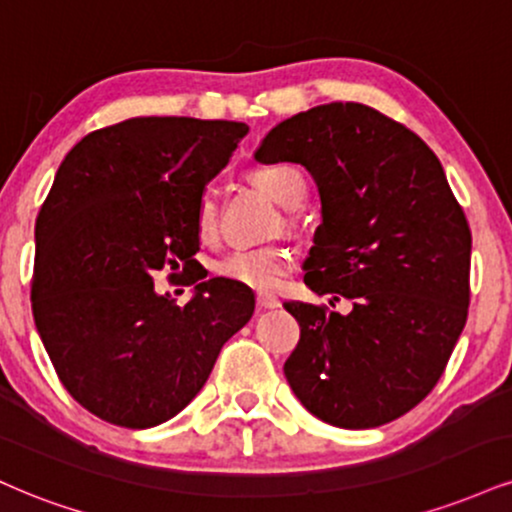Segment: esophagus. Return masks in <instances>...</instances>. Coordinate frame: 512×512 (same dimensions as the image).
Returning <instances> with one entry per match:
<instances>
[{"label": "esophagus", "instance_id": "1", "mask_svg": "<svg viewBox=\"0 0 512 512\" xmlns=\"http://www.w3.org/2000/svg\"><path fill=\"white\" fill-rule=\"evenodd\" d=\"M279 305H281V300L276 298V295L257 293V307H260V310H276Z\"/></svg>", "mask_w": 512, "mask_h": 512}]
</instances>
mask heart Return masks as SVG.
I'll list each match as a JSON object with an SVG mask.
<instances>
[{"label": "heart", "instance_id": "1", "mask_svg": "<svg viewBox=\"0 0 512 512\" xmlns=\"http://www.w3.org/2000/svg\"><path fill=\"white\" fill-rule=\"evenodd\" d=\"M252 181L269 193L283 207H298L305 200V178L291 164H262L252 171ZM195 226L200 238L212 240L219 231V202L214 190H205L197 200ZM293 264V252L281 245L264 248H240L219 257L212 264V272L238 286L255 291H272L281 283Z\"/></svg>", "mask_w": 512, "mask_h": 512}]
</instances>
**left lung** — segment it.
<instances>
[{"label": "left lung", "mask_w": 512, "mask_h": 512, "mask_svg": "<svg viewBox=\"0 0 512 512\" xmlns=\"http://www.w3.org/2000/svg\"><path fill=\"white\" fill-rule=\"evenodd\" d=\"M255 159L315 178L322 224L305 283L353 303L348 315L283 305L300 324L283 365L293 393L343 429L405 415L441 379L470 305L472 233L441 162L420 135L357 102L281 121Z\"/></svg>", "instance_id": "8db88e82"}]
</instances>
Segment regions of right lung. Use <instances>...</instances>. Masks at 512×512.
<instances>
[{
  "label": "right lung",
  "mask_w": 512,
  "mask_h": 512,
  "mask_svg": "<svg viewBox=\"0 0 512 512\" xmlns=\"http://www.w3.org/2000/svg\"><path fill=\"white\" fill-rule=\"evenodd\" d=\"M248 126L140 116L85 135L35 221L30 303L54 372L100 420L147 429L200 393L224 343L255 310L248 288L202 281L197 200ZM197 282L178 308L154 274Z\"/></svg>",
  "instance_id": "1"
}]
</instances>
